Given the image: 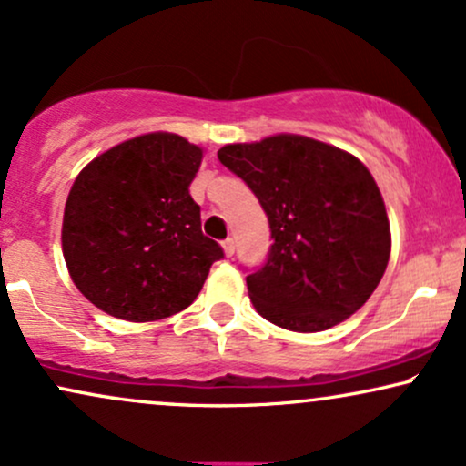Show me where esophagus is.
Instances as JSON below:
<instances>
[{
	"mask_svg": "<svg viewBox=\"0 0 466 466\" xmlns=\"http://www.w3.org/2000/svg\"><path fill=\"white\" fill-rule=\"evenodd\" d=\"M222 248H224V255H227V257H233V252H235V242H233V238L224 239V242H222Z\"/></svg>",
	"mask_w": 466,
	"mask_h": 466,
	"instance_id": "obj_1",
	"label": "esophagus"
}]
</instances>
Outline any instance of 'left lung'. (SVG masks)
Segmentation results:
<instances>
[{
  "label": "left lung",
  "mask_w": 466,
  "mask_h": 466,
  "mask_svg": "<svg viewBox=\"0 0 466 466\" xmlns=\"http://www.w3.org/2000/svg\"><path fill=\"white\" fill-rule=\"evenodd\" d=\"M218 159L255 192L272 231L266 263L246 277L257 313L319 332L359 311L391 255L387 209L365 164L294 134L227 145Z\"/></svg>",
  "instance_id": "obj_1"
}]
</instances>
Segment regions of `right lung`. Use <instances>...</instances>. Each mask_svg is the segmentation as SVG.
<instances>
[{
  "instance_id": "1",
  "label": "right lung",
  "mask_w": 466,
  "mask_h": 466,
  "mask_svg": "<svg viewBox=\"0 0 466 466\" xmlns=\"http://www.w3.org/2000/svg\"><path fill=\"white\" fill-rule=\"evenodd\" d=\"M203 148L155 131L101 153L75 179L62 252L75 287L127 321L170 318L194 302L224 252L200 231L189 183Z\"/></svg>"
}]
</instances>
